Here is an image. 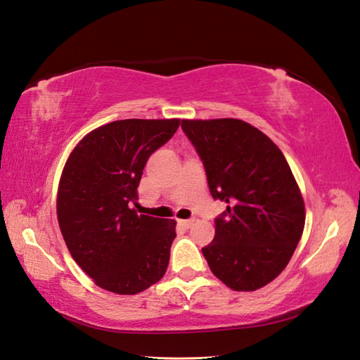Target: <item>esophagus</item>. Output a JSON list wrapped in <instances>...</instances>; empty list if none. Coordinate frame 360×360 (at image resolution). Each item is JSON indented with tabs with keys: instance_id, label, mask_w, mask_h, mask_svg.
Returning <instances> with one entry per match:
<instances>
[{
	"instance_id": "esophagus-1",
	"label": "esophagus",
	"mask_w": 360,
	"mask_h": 360,
	"mask_svg": "<svg viewBox=\"0 0 360 360\" xmlns=\"http://www.w3.org/2000/svg\"><path fill=\"white\" fill-rule=\"evenodd\" d=\"M193 218H190V220H179V224L181 226H184V228H190L193 224Z\"/></svg>"
}]
</instances>
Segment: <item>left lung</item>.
<instances>
[{
	"instance_id": "8db88e82",
	"label": "left lung",
	"mask_w": 360,
	"mask_h": 360,
	"mask_svg": "<svg viewBox=\"0 0 360 360\" xmlns=\"http://www.w3.org/2000/svg\"><path fill=\"white\" fill-rule=\"evenodd\" d=\"M181 128L202 160L212 198L228 204L202 255L232 290H257L285 269L304 229V201L290 167L242 120H182Z\"/></svg>"
}]
</instances>
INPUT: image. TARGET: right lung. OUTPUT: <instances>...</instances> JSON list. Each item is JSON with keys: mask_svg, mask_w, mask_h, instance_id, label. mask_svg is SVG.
<instances>
[{"mask_svg": "<svg viewBox=\"0 0 360 360\" xmlns=\"http://www.w3.org/2000/svg\"><path fill=\"white\" fill-rule=\"evenodd\" d=\"M172 120H118L87 134L60 176L58 220L76 264L94 283L136 295L162 279L176 221L139 215L137 187L148 158L179 128Z\"/></svg>", "mask_w": 360, "mask_h": 360, "instance_id": "right-lung-1", "label": "right lung"}]
</instances>
